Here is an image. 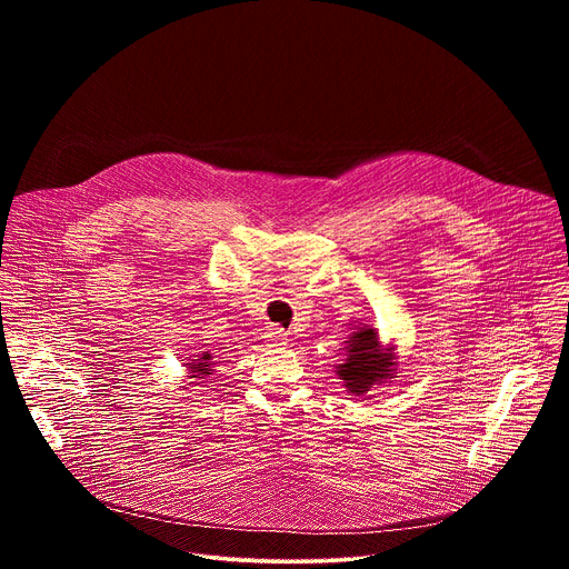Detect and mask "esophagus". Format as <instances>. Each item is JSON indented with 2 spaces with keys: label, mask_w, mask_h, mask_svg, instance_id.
Masks as SVG:
<instances>
[{
  "label": "esophagus",
  "mask_w": 569,
  "mask_h": 569,
  "mask_svg": "<svg viewBox=\"0 0 569 569\" xmlns=\"http://www.w3.org/2000/svg\"><path fill=\"white\" fill-rule=\"evenodd\" d=\"M268 342L272 347H283L288 342V333L283 329H279V327H270L268 329Z\"/></svg>",
  "instance_id": "esophagus-1"
}]
</instances>
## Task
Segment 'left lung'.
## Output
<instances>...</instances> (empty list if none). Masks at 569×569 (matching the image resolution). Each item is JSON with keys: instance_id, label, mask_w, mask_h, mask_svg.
<instances>
[{"instance_id": "left-lung-1", "label": "left lung", "mask_w": 569, "mask_h": 569, "mask_svg": "<svg viewBox=\"0 0 569 569\" xmlns=\"http://www.w3.org/2000/svg\"><path fill=\"white\" fill-rule=\"evenodd\" d=\"M345 349L347 358L336 369L351 396H365L373 385L396 378L393 345L385 347L373 327L358 329Z\"/></svg>"}]
</instances>
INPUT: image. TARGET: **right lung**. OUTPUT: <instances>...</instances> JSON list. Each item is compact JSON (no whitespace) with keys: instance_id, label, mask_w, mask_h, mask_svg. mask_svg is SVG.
<instances>
[{"instance_id":"obj_1","label":"right lung","mask_w":569,"mask_h":569,"mask_svg":"<svg viewBox=\"0 0 569 569\" xmlns=\"http://www.w3.org/2000/svg\"><path fill=\"white\" fill-rule=\"evenodd\" d=\"M213 358H211V353H202V356H196L191 362H187V367H189V378H193V380H200V378H204V376H209L213 369V362H211Z\"/></svg>"}]
</instances>
